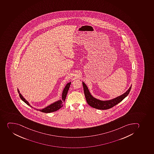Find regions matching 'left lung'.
<instances>
[{"label":"left lung","mask_w":154,"mask_h":154,"mask_svg":"<svg viewBox=\"0 0 154 154\" xmlns=\"http://www.w3.org/2000/svg\"><path fill=\"white\" fill-rule=\"evenodd\" d=\"M82 84L83 86L84 94H85V97H86L88 104L92 107L98 109H101V110L110 109L122 102V100L128 95L131 90V86H132V85H131L129 88L128 89V90L122 95L109 100H102L94 97L93 96L91 95L88 88L85 84V83L82 82Z\"/></svg>","instance_id":"1"}]
</instances>
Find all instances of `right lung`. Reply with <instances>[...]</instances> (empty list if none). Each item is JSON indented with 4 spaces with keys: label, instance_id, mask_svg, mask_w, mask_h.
<instances>
[{
    "label": "right lung",
    "instance_id": "1",
    "mask_svg": "<svg viewBox=\"0 0 154 154\" xmlns=\"http://www.w3.org/2000/svg\"><path fill=\"white\" fill-rule=\"evenodd\" d=\"M71 83V82H69L67 84L65 87L64 88L63 90L62 91V100H59L56 101L54 103L50 104L49 106H47V107H45L44 109H36V110H40V112H45V113H50V112H55L57 110H58L59 109H60L61 107H62L63 106V103L65 101V99L66 97L67 94L68 93V90H69V87L70 86ZM18 92L19 96H20V98L22 100H23V102H25L26 104H28V106H30L31 107H32L30 103H29V102L27 100H26V99L23 97V96L20 94V91L18 89ZM33 108V107H32Z\"/></svg>",
    "mask_w": 154,
    "mask_h": 154
}]
</instances>
